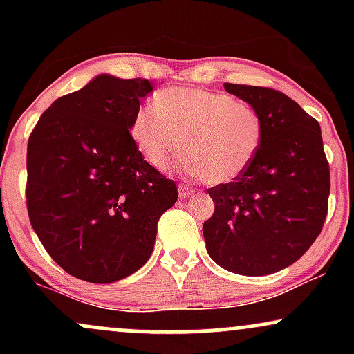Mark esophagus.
Masks as SVG:
<instances>
[{
	"label": "esophagus",
	"mask_w": 354,
	"mask_h": 354,
	"mask_svg": "<svg viewBox=\"0 0 354 354\" xmlns=\"http://www.w3.org/2000/svg\"><path fill=\"white\" fill-rule=\"evenodd\" d=\"M178 193H180V198H183V200H186V198L193 196L194 189H191L189 186H186V185H180V186H178Z\"/></svg>",
	"instance_id": "34e87169"
}]
</instances>
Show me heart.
<instances>
[{"instance_id":"1","label":"heart","mask_w":354,"mask_h":354,"mask_svg":"<svg viewBox=\"0 0 354 354\" xmlns=\"http://www.w3.org/2000/svg\"><path fill=\"white\" fill-rule=\"evenodd\" d=\"M261 115L228 93L201 88H166L154 104L136 109L131 136L153 168L165 171L183 156L185 171L211 185L238 180L263 143Z\"/></svg>"}]
</instances>
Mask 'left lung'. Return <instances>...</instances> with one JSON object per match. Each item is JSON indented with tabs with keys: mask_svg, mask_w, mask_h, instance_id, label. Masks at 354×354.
<instances>
[{
	"mask_svg": "<svg viewBox=\"0 0 354 354\" xmlns=\"http://www.w3.org/2000/svg\"><path fill=\"white\" fill-rule=\"evenodd\" d=\"M225 89L261 115L265 135L245 174L208 189L214 213L203 225L206 251L231 273L271 274L298 261L323 228L330 165L321 128L281 91L233 83Z\"/></svg>",
	"mask_w": 354,
	"mask_h": 354,
	"instance_id": "obj_1",
	"label": "left lung"
}]
</instances>
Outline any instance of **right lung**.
Listing matches in <instances>:
<instances>
[{"label":"right lung","mask_w":354,"mask_h":354,"mask_svg":"<svg viewBox=\"0 0 354 354\" xmlns=\"http://www.w3.org/2000/svg\"><path fill=\"white\" fill-rule=\"evenodd\" d=\"M148 80L98 75L43 113L28 141L26 206L44 250L66 273L115 283L153 253L158 219L178 200L174 181L133 140Z\"/></svg>","instance_id":"1"}]
</instances>
